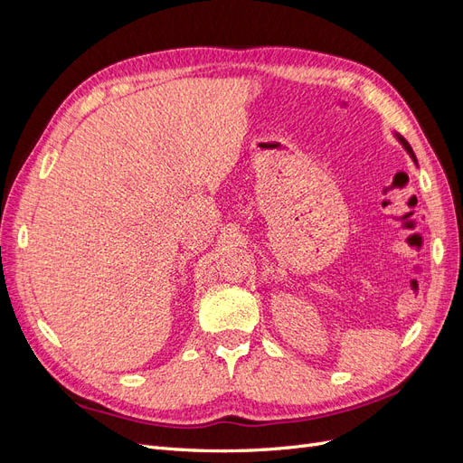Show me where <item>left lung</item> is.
Masks as SVG:
<instances>
[{"mask_svg": "<svg viewBox=\"0 0 463 463\" xmlns=\"http://www.w3.org/2000/svg\"><path fill=\"white\" fill-rule=\"evenodd\" d=\"M398 138H400V143L405 146V150H408V152L411 154V156H413V150H411V146H410L408 143H405V138H403V137H400V135H398ZM413 160H415V156H413Z\"/></svg>", "mask_w": 463, "mask_h": 463, "instance_id": "obj_1", "label": "left lung"}]
</instances>
